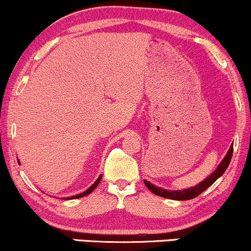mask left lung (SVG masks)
I'll use <instances>...</instances> for the list:
<instances>
[{
  "instance_id": "8db88e82",
  "label": "left lung",
  "mask_w": 251,
  "mask_h": 251,
  "mask_svg": "<svg viewBox=\"0 0 251 251\" xmlns=\"http://www.w3.org/2000/svg\"><path fill=\"white\" fill-rule=\"evenodd\" d=\"M232 152H234V144L230 146V149H229V151H227L226 155L224 157V159L222 160V163L220 164V165H218V168L215 170L214 174L210 175L205 180H203L201 183L198 184V185L194 186V188L181 190V191H168V190L157 188V186H154L153 184L149 183L148 180H144V183H145V185L148 186V189L150 190V191L153 192L154 195L160 196V197L170 198V200H176V201L192 200V198L197 197L198 195H201L203 191H205V190L208 189L209 186H211L212 184H214L215 181L217 180L218 178H220L221 176L224 174V171H226V170L227 169V166H229L230 160H231Z\"/></svg>"
}]
</instances>
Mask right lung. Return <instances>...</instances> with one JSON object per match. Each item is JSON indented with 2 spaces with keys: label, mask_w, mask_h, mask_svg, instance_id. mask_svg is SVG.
Wrapping results in <instances>:
<instances>
[{
  "label": "right lung",
  "mask_w": 251,
  "mask_h": 251,
  "mask_svg": "<svg viewBox=\"0 0 251 251\" xmlns=\"http://www.w3.org/2000/svg\"><path fill=\"white\" fill-rule=\"evenodd\" d=\"M100 180H101V176H99V178H98V179L96 180V183H94V184H93V185H92V186H91V188H89V189H87V190H86V191H85V192H83V194H80V195L73 196V197H71V198H72V200H73V198H80V197H83V196H87L88 194H91V192H92V191H93V190L97 188V186H98V184H99V183H100Z\"/></svg>",
  "instance_id": "1"
}]
</instances>
